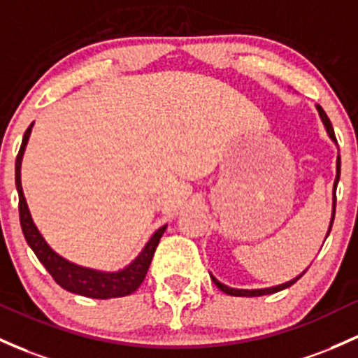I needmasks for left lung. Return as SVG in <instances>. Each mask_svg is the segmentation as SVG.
I'll return each mask as SVG.
<instances>
[{"label": "left lung", "mask_w": 358, "mask_h": 358, "mask_svg": "<svg viewBox=\"0 0 358 358\" xmlns=\"http://www.w3.org/2000/svg\"><path fill=\"white\" fill-rule=\"evenodd\" d=\"M316 108H317V112H320V117H321V120H323V124H324V127H326V132H328L329 139H331L333 143H335V144H338V143H336L335 131H333L331 122H329L328 115H326V113H324V110L321 108L320 105H316ZM338 180H340V156H338V158H336V178H335V183H333V210H331V221H329V227H328V233H326V238H328L329 231H331L333 221H335V209H336V185H338ZM304 273H306V270L299 275V277L292 278V280L285 282V284L275 285V287H266V289H251V290H250V289H233V287H227V285L221 284V282H219L217 278L214 277V275H210V278H212V282H214V284L217 285V287L222 290V292L229 294V296H236V297H258V296H266V294H275V292H278V290H284V289L290 287V285L296 284V282L299 280V278H301L302 275H304Z\"/></svg>", "instance_id": "left-lung-1"}]
</instances>
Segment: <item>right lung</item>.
Here are the masks:
<instances>
[{
  "instance_id": "right-lung-1",
  "label": "right lung",
  "mask_w": 358,
  "mask_h": 358,
  "mask_svg": "<svg viewBox=\"0 0 358 358\" xmlns=\"http://www.w3.org/2000/svg\"><path fill=\"white\" fill-rule=\"evenodd\" d=\"M32 127L34 124H30L25 134H23L22 146H20L17 161H15V185H17L18 192L20 224H22L23 236H25L29 246L37 255L38 262L45 266L47 272L52 275L54 280L68 292L80 294V296L92 297V299H112V297H124L136 292L139 285L143 284L144 278H146L149 265H151L152 257H155L156 246H158L161 236L166 231V226L159 227L146 243L143 251L137 255L136 260L129 263L125 268L119 270V272H101V270L86 268V266L76 265V263L66 260L61 255H57L47 245L41 231L34 224L25 195H23L22 178H20L23 152H25Z\"/></svg>"
}]
</instances>
